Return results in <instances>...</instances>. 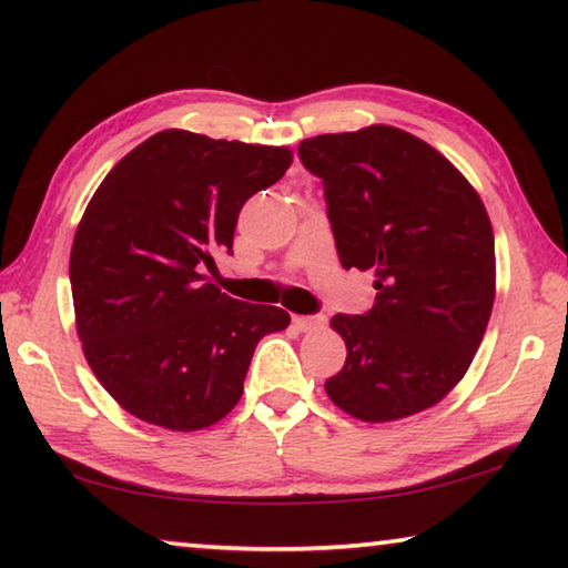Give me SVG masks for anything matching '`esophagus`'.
<instances>
[{"instance_id": "1", "label": "esophagus", "mask_w": 568, "mask_h": 568, "mask_svg": "<svg viewBox=\"0 0 568 568\" xmlns=\"http://www.w3.org/2000/svg\"><path fill=\"white\" fill-rule=\"evenodd\" d=\"M293 325L301 333H307V331H318L323 325V318H313V315H293Z\"/></svg>"}]
</instances>
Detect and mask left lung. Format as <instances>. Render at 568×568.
<instances>
[{
    "label": "left lung",
    "mask_w": 568,
    "mask_h": 568,
    "mask_svg": "<svg viewBox=\"0 0 568 568\" xmlns=\"http://www.w3.org/2000/svg\"><path fill=\"white\" fill-rule=\"evenodd\" d=\"M323 180L341 265L376 271L365 315H333L348 358L328 398L365 423L444 400L484 341L496 295L494 227L476 187L416 134L368 124L301 142Z\"/></svg>",
    "instance_id": "obj_1"
}]
</instances>
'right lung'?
<instances>
[{"label": "right lung", "instance_id": "obj_1", "mask_svg": "<svg viewBox=\"0 0 568 568\" xmlns=\"http://www.w3.org/2000/svg\"><path fill=\"white\" fill-rule=\"evenodd\" d=\"M293 162L291 148L162 130L94 190L70 253L74 325L102 388L134 418L200 430L225 418L263 335L285 331L275 305L207 283L233 250L240 207Z\"/></svg>", "mask_w": 568, "mask_h": 568}]
</instances>
